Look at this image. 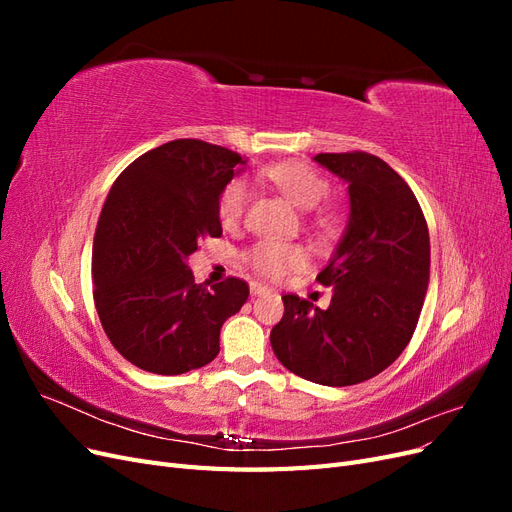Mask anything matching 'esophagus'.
<instances>
[{
	"mask_svg": "<svg viewBox=\"0 0 512 512\" xmlns=\"http://www.w3.org/2000/svg\"><path fill=\"white\" fill-rule=\"evenodd\" d=\"M250 292H252V297H265V294H271V288L265 286V284H260V282H252Z\"/></svg>",
	"mask_w": 512,
	"mask_h": 512,
	"instance_id": "obj_1",
	"label": "esophagus"
}]
</instances>
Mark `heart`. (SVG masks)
Instances as JSON below:
<instances>
[{
	"label": "heart",
	"mask_w": 512,
	"mask_h": 512,
	"mask_svg": "<svg viewBox=\"0 0 512 512\" xmlns=\"http://www.w3.org/2000/svg\"><path fill=\"white\" fill-rule=\"evenodd\" d=\"M260 175L267 181H271L277 190H282L294 205L301 209H314L320 205L324 198H327L331 183L327 177H322L316 168H312L305 162L299 160H286V162H275L260 170ZM250 203V188H247L245 181L235 179L230 181L220 194L218 213L224 226L237 224ZM339 222L337 213L331 209L318 211V224L322 228H333ZM245 260L250 262L252 269L267 277V280H280L286 273L301 269L307 262V252L297 243H284V241H273L265 239L258 241L250 252L245 254Z\"/></svg>",
	"instance_id": "b5f03b06"
}]
</instances>
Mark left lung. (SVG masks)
Listing matches in <instances>:
<instances>
[{
  "label": "left lung",
  "instance_id": "obj_1",
  "mask_svg": "<svg viewBox=\"0 0 512 512\" xmlns=\"http://www.w3.org/2000/svg\"><path fill=\"white\" fill-rule=\"evenodd\" d=\"M348 183L350 218L316 280L333 288L327 309L284 294L271 331L280 363L309 382L350 386L378 376L404 352L429 284L425 215L384 160L365 151L314 158Z\"/></svg>",
  "mask_w": 512,
  "mask_h": 512
}]
</instances>
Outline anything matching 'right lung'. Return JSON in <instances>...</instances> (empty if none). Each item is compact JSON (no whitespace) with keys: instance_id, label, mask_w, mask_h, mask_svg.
Segmentation results:
<instances>
[{"instance_id":"add662e5","label":"right lung","mask_w":512,"mask_h":512,"mask_svg":"<svg viewBox=\"0 0 512 512\" xmlns=\"http://www.w3.org/2000/svg\"><path fill=\"white\" fill-rule=\"evenodd\" d=\"M245 164L239 153L196 138L136 158L102 207L91 275L106 337L132 365L177 376L211 363L220 329L250 297L239 277L196 284L188 256L222 237L220 194Z\"/></svg>"}]
</instances>
